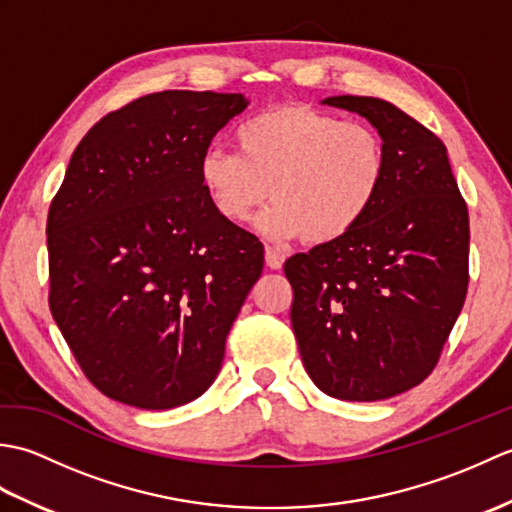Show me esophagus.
<instances>
[{
	"label": "esophagus",
	"mask_w": 512,
	"mask_h": 512,
	"mask_svg": "<svg viewBox=\"0 0 512 512\" xmlns=\"http://www.w3.org/2000/svg\"><path fill=\"white\" fill-rule=\"evenodd\" d=\"M286 262V255L281 253V250L273 248V246H266V266L273 268V270H279L281 266H284Z\"/></svg>",
	"instance_id": "esophagus-1"
}]
</instances>
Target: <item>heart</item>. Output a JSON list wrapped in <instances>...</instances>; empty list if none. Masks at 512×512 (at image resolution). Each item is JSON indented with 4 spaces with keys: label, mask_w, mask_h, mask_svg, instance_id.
<instances>
[{
    "label": "heart",
    "mask_w": 512,
    "mask_h": 512,
    "mask_svg": "<svg viewBox=\"0 0 512 512\" xmlns=\"http://www.w3.org/2000/svg\"><path fill=\"white\" fill-rule=\"evenodd\" d=\"M237 151L206 149L198 176L215 213L244 224L270 198L262 231L328 244L372 211L387 180V147L372 125L284 105L235 129Z\"/></svg>",
    "instance_id": "b5f03b06"
}]
</instances>
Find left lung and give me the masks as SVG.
<instances>
[{
  "mask_svg": "<svg viewBox=\"0 0 512 512\" xmlns=\"http://www.w3.org/2000/svg\"><path fill=\"white\" fill-rule=\"evenodd\" d=\"M387 147V180L350 233L292 255L290 321L303 367L323 394L374 402L436 367L469 288V211L447 147L383 99L330 96Z\"/></svg>",
  "mask_w": 512,
  "mask_h": 512,
  "instance_id": "1",
  "label": "left lung"
}]
</instances>
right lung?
Listing matches in <instances>:
<instances>
[{
    "label": "right lung",
    "instance_id": "right-lung-1",
    "mask_svg": "<svg viewBox=\"0 0 512 512\" xmlns=\"http://www.w3.org/2000/svg\"><path fill=\"white\" fill-rule=\"evenodd\" d=\"M246 105L242 94H147L74 149L48 211L50 312L107 398L173 409L220 372L264 246L215 213L198 165Z\"/></svg>",
    "mask_w": 512,
    "mask_h": 512
}]
</instances>
